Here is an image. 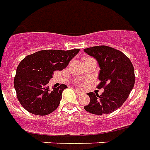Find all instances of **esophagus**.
Wrapping results in <instances>:
<instances>
[{
    "instance_id": "obj_1",
    "label": "esophagus",
    "mask_w": 150,
    "mask_h": 150,
    "mask_svg": "<svg viewBox=\"0 0 150 150\" xmlns=\"http://www.w3.org/2000/svg\"><path fill=\"white\" fill-rule=\"evenodd\" d=\"M75 92H76V93H77L78 95H82V92H81V91H79V89L75 90Z\"/></svg>"
}]
</instances>
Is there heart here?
Segmentation results:
<instances>
[{
	"label": "heart",
	"instance_id": "heart-1",
	"mask_svg": "<svg viewBox=\"0 0 150 150\" xmlns=\"http://www.w3.org/2000/svg\"><path fill=\"white\" fill-rule=\"evenodd\" d=\"M85 85H86V81H79V86H81H81H84Z\"/></svg>",
	"mask_w": 150,
	"mask_h": 150
}]
</instances>
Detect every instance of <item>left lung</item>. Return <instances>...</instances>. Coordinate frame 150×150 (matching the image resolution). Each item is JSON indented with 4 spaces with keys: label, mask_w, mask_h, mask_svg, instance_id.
<instances>
[{
    "label": "left lung",
    "mask_w": 150,
    "mask_h": 150,
    "mask_svg": "<svg viewBox=\"0 0 150 150\" xmlns=\"http://www.w3.org/2000/svg\"><path fill=\"white\" fill-rule=\"evenodd\" d=\"M84 52L98 61L100 83L97 88H104L100 96L88 92L90 103L84 109L95 115L112 112L125 103L134 86L133 65L122 52L109 46H94L85 48Z\"/></svg>",
    "instance_id": "left-lung-1"
}]
</instances>
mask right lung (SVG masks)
Masks as SVG:
<instances>
[{
    "label": "right lung",
    "instance_id": "right-lung-1",
    "mask_svg": "<svg viewBox=\"0 0 150 150\" xmlns=\"http://www.w3.org/2000/svg\"><path fill=\"white\" fill-rule=\"evenodd\" d=\"M79 51L42 50L26 56L21 62L14 86L19 103L28 112L46 115L58 108L63 90L68 87L62 84L50 88L47 84L53 73L66 68Z\"/></svg>",
    "mask_w": 150,
    "mask_h": 150
}]
</instances>
